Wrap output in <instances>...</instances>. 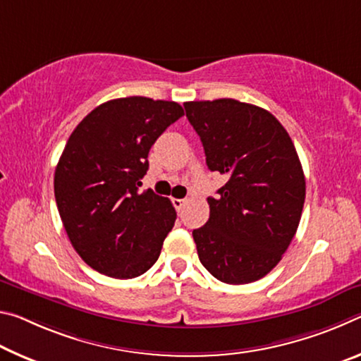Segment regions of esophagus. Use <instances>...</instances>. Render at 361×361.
<instances>
[{
    "label": "esophagus",
    "instance_id": "1",
    "mask_svg": "<svg viewBox=\"0 0 361 361\" xmlns=\"http://www.w3.org/2000/svg\"><path fill=\"white\" fill-rule=\"evenodd\" d=\"M173 204H174V208H176L177 211H180L182 208H184L185 200H182V198H174V200H173Z\"/></svg>",
    "mask_w": 361,
    "mask_h": 361
}]
</instances>
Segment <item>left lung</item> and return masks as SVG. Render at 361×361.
Instances as JSON below:
<instances>
[{
	"mask_svg": "<svg viewBox=\"0 0 361 361\" xmlns=\"http://www.w3.org/2000/svg\"><path fill=\"white\" fill-rule=\"evenodd\" d=\"M206 164L228 177L193 230L200 262L217 280L245 285L269 274L296 235L305 200L298 152L281 123L235 99L185 102Z\"/></svg>",
	"mask_w": 361,
	"mask_h": 361,
	"instance_id": "obj_1",
	"label": "left lung"
}]
</instances>
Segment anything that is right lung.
Returning a JSON list of instances; mask_svg holds the SVG:
<instances>
[{"label": "right lung", "mask_w": 361, "mask_h": 361, "mask_svg": "<svg viewBox=\"0 0 361 361\" xmlns=\"http://www.w3.org/2000/svg\"><path fill=\"white\" fill-rule=\"evenodd\" d=\"M182 115L169 100L114 99L68 137L54 174L57 209L75 251L99 274L134 279L159 257L176 209L139 187L152 145Z\"/></svg>", "instance_id": "add662e5"}]
</instances>
